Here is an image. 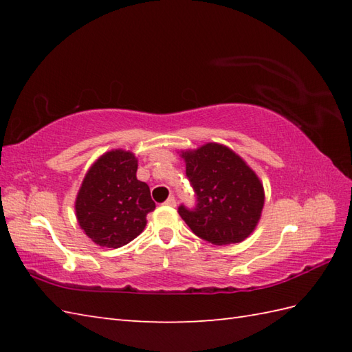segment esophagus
Returning <instances> with one entry per match:
<instances>
[{
  "instance_id": "obj_1",
  "label": "esophagus",
  "mask_w": 352,
  "mask_h": 352,
  "mask_svg": "<svg viewBox=\"0 0 352 352\" xmlns=\"http://www.w3.org/2000/svg\"><path fill=\"white\" fill-rule=\"evenodd\" d=\"M164 204L169 206V207H175V206H177V201H175L174 197H169V198L166 199V203H164Z\"/></svg>"
}]
</instances>
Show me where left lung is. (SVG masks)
I'll list each match as a JSON object with an SVG mask.
<instances>
[{"instance_id":"left-lung-1","label":"left lung","mask_w":352,"mask_h":352,"mask_svg":"<svg viewBox=\"0 0 352 352\" xmlns=\"http://www.w3.org/2000/svg\"><path fill=\"white\" fill-rule=\"evenodd\" d=\"M180 155L198 201L193 210L178 207L183 221L213 245L245 241L256 230L265 206L263 183L256 172L233 149L216 142Z\"/></svg>"}]
</instances>
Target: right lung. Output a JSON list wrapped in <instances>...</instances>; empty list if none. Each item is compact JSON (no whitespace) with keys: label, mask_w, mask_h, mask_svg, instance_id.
I'll return each mask as SVG.
<instances>
[{"label":"right lung","mask_w":352,"mask_h":352,"mask_svg":"<svg viewBox=\"0 0 352 352\" xmlns=\"http://www.w3.org/2000/svg\"><path fill=\"white\" fill-rule=\"evenodd\" d=\"M136 172V155L121 148L104 153L86 172L76 198V216L96 245L119 248L144 231L155 203Z\"/></svg>","instance_id":"add662e5"}]
</instances>
